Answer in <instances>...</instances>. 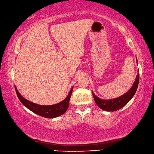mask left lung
Wrapping results in <instances>:
<instances>
[{
  "mask_svg": "<svg viewBox=\"0 0 154 154\" xmlns=\"http://www.w3.org/2000/svg\"><path fill=\"white\" fill-rule=\"evenodd\" d=\"M136 60H137V59H136ZM136 62L138 63V61H136ZM138 83L139 73H138L137 76H136V78L135 79V82H134L132 87L131 88L130 90H129L127 93L122 95V96L113 99L104 100L99 99V97H97L96 95H94V94L92 92L95 103H96V104L100 108L103 109V110L108 112H114L118 110V109H121V108L125 106L134 97V95L135 94L136 92V90L138 88Z\"/></svg>",
  "mask_w": 154,
  "mask_h": 154,
  "instance_id": "1",
  "label": "left lung"
}]
</instances>
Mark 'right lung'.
Instances as JSON below:
<instances>
[{
	"label": "right lung",
	"instance_id": "add662e5",
	"mask_svg": "<svg viewBox=\"0 0 154 154\" xmlns=\"http://www.w3.org/2000/svg\"><path fill=\"white\" fill-rule=\"evenodd\" d=\"M15 90L18 96L19 100L23 103L24 106L26 107L32 111L34 113L37 114L38 115H40L41 116L45 117V118L48 119H52L55 118L59 116H61L62 114H64L66 111L69 106V101L71 97L72 92L73 90V87L70 90L69 93H68V96L66 97L64 100L61 101L60 103L55 104V105H51V106H42V105H38L36 103H32V102L28 101L24 98L22 95L19 93L16 88L15 87Z\"/></svg>",
	"mask_w": 154,
	"mask_h": 154
}]
</instances>
